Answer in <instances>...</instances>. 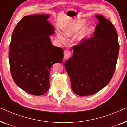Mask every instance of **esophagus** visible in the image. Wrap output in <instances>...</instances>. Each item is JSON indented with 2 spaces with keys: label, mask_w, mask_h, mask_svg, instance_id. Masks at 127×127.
<instances>
[{
  "label": "esophagus",
  "mask_w": 127,
  "mask_h": 127,
  "mask_svg": "<svg viewBox=\"0 0 127 127\" xmlns=\"http://www.w3.org/2000/svg\"><path fill=\"white\" fill-rule=\"evenodd\" d=\"M71 52L69 50H65L64 51V58L65 59H68L71 56Z\"/></svg>",
  "instance_id": "34e87169"
}]
</instances>
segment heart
I'll list each match as a JSON object with an SVG mask.
<instances>
[{
    "label": "heart",
    "instance_id": "heart-1",
    "mask_svg": "<svg viewBox=\"0 0 127 127\" xmlns=\"http://www.w3.org/2000/svg\"><path fill=\"white\" fill-rule=\"evenodd\" d=\"M86 24V20H84V19L78 21L73 22L72 24L66 26L64 29V33L67 37H74L81 29H83L85 27ZM94 29V28L93 26L90 25L83 29L80 32V33L76 36V43L77 44H80V43L83 42L85 40L88 39V37L93 32ZM57 37L62 43H65L66 42L67 40L65 38V36L62 33L58 32L57 33Z\"/></svg>",
    "mask_w": 127,
    "mask_h": 127
}]
</instances>
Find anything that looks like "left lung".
<instances>
[{
  "mask_svg": "<svg viewBox=\"0 0 127 127\" xmlns=\"http://www.w3.org/2000/svg\"><path fill=\"white\" fill-rule=\"evenodd\" d=\"M93 37L73 47L72 58L65 63L73 91L93 95L105 87L115 71L119 51L118 35L110 21L101 15Z\"/></svg>",
  "mask_w": 127,
  "mask_h": 127,
  "instance_id": "8db88e82",
  "label": "left lung"
}]
</instances>
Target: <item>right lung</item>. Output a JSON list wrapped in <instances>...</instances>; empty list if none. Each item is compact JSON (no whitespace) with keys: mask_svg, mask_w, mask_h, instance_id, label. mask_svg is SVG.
Wrapping results in <instances>:
<instances>
[{"mask_svg":"<svg viewBox=\"0 0 127 127\" xmlns=\"http://www.w3.org/2000/svg\"><path fill=\"white\" fill-rule=\"evenodd\" d=\"M48 14L24 17L12 34L9 62L13 80L19 87L30 94L40 96L50 87L51 68L62 63L64 51L52 44L50 36L55 28Z\"/></svg>","mask_w":127,"mask_h":127,"instance_id":"1","label":"right lung"}]
</instances>
